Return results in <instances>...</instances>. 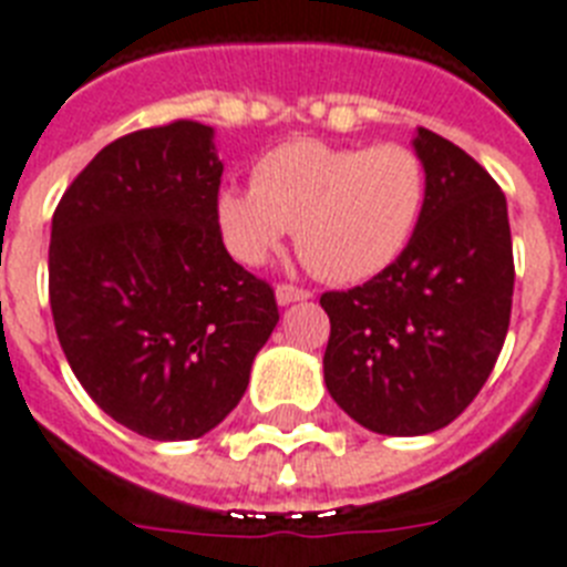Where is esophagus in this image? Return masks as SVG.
Listing matches in <instances>:
<instances>
[{"label": "esophagus", "instance_id": "34e87169", "mask_svg": "<svg viewBox=\"0 0 567 567\" xmlns=\"http://www.w3.org/2000/svg\"><path fill=\"white\" fill-rule=\"evenodd\" d=\"M275 298H278L280 307H287V303L295 301H307V298H310V289L292 287V284H278V287H275Z\"/></svg>", "mask_w": 567, "mask_h": 567}]
</instances>
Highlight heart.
I'll return each instance as SVG.
<instances>
[{"label": "heart", "instance_id": "1", "mask_svg": "<svg viewBox=\"0 0 567 567\" xmlns=\"http://www.w3.org/2000/svg\"><path fill=\"white\" fill-rule=\"evenodd\" d=\"M429 199V171L409 144L336 147L298 138L251 167V188H219L214 214L226 249L260 266L292 228L318 278L357 284L405 251Z\"/></svg>", "mask_w": 567, "mask_h": 567}]
</instances>
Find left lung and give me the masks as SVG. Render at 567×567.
<instances>
[{
  "instance_id": "1",
  "label": "left lung",
  "mask_w": 567,
  "mask_h": 567,
  "mask_svg": "<svg viewBox=\"0 0 567 567\" xmlns=\"http://www.w3.org/2000/svg\"><path fill=\"white\" fill-rule=\"evenodd\" d=\"M429 171L423 219L394 264L324 292L327 391L359 425L417 437L470 405L502 353L513 307L507 199L484 167L417 126Z\"/></svg>"
}]
</instances>
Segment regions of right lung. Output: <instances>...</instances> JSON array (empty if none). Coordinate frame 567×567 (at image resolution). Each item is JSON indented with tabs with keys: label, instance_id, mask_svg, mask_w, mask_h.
<instances>
[{
	"label": "right lung",
	"instance_id": "add662e5",
	"mask_svg": "<svg viewBox=\"0 0 567 567\" xmlns=\"http://www.w3.org/2000/svg\"><path fill=\"white\" fill-rule=\"evenodd\" d=\"M219 179L214 130L171 121L106 144L51 219L60 348L86 394L150 441L223 423L280 318L275 289L223 246Z\"/></svg>",
	"mask_w": 567,
	"mask_h": 567
}]
</instances>
